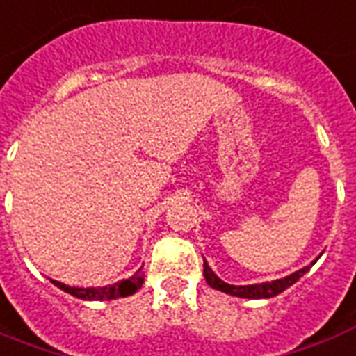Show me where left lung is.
Segmentation results:
<instances>
[{"label": "left lung", "instance_id": "1", "mask_svg": "<svg viewBox=\"0 0 356 356\" xmlns=\"http://www.w3.org/2000/svg\"><path fill=\"white\" fill-rule=\"evenodd\" d=\"M308 270H310V267H305V268H300V270H297V273H293V275L286 276V278L265 282V284H254V286H229V284L222 282L218 276L214 275L213 270H211V267L207 265V261L203 259V276H205V280H207L209 286L213 287V289H218V291L229 293V295H233V297H243V298L276 297L278 293L286 291L287 287L293 286L300 276H305V273H308Z\"/></svg>", "mask_w": 356, "mask_h": 356}]
</instances>
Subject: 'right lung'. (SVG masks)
Segmentation results:
<instances>
[{
	"label": "right lung",
	"mask_w": 356,
	"mask_h": 356,
	"mask_svg": "<svg viewBox=\"0 0 356 356\" xmlns=\"http://www.w3.org/2000/svg\"><path fill=\"white\" fill-rule=\"evenodd\" d=\"M143 280L145 278H143L142 270H138L136 275H132L127 280L115 282L113 286L106 287H70L56 280H51V284H56L59 289H63L65 293H70L72 297H78L81 300H112V298L134 295L143 286Z\"/></svg>",
	"instance_id": "obj_1"
}]
</instances>
